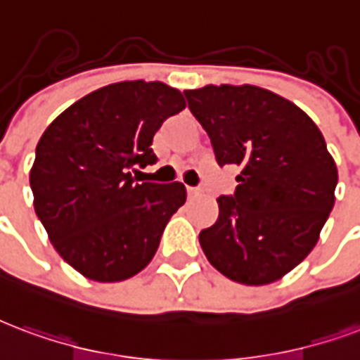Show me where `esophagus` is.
I'll list each match as a JSON object with an SVG mask.
<instances>
[{
	"instance_id": "esophagus-1",
	"label": "esophagus",
	"mask_w": 360,
	"mask_h": 360,
	"mask_svg": "<svg viewBox=\"0 0 360 360\" xmlns=\"http://www.w3.org/2000/svg\"><path fill=\"white\" fill-rule=\"evenodd\" d=\"M187 194H188V198H196V196H200L202 191H200V188L187 187Z\"/></svg>"
}]
</instances>
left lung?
<instances>
[{
  "label": "left lung",
  "instance_id": "1",
  "mask_svg": "<svg viewBox=\"0 0 360 360\" xmlns=\"http://www.w3.org/2000/svg\"><path fill=\"white\" fill-rule=\"evenodd\" d=\"M219 166L238 187L219 196V217L200 246L221 275L246 286L278 281L319 242L336 200L338 167L321 129L292 101L257 85L187 89Z\"/></svg>",
  "mask_w": 360,
  "mask_h": 360
}]
</instances>
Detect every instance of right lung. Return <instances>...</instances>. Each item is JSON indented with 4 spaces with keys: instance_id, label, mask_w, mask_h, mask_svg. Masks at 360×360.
Returning a JSON list of instances; mask_svg holds the SVG:
<instances>
[{
    "instance_id": "right-lung-1",
    "label": "right lung",
    "mask_w": 360,
    "mask_h": 360,
    "mask_svg": "<svg viewBox=\"0 0 360 360\" xmlns=\"http://www.w3.org/2000/svg\"><path fill=\"white\" fill-rule=\"evenodd\" d=\"M187 106L164 82H118L85 95L45 129L30 169L34 210L49 240L85 278L120 282L153 262L183 183H135L156 162L153 137Z\"/></svg>"
}]
</instances>
